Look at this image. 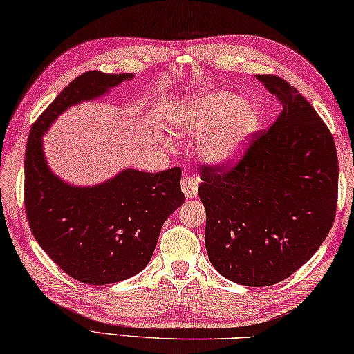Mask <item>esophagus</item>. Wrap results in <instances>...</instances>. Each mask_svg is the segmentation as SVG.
<instances>
[{
  "label": "esophagus",
  "mask_w": 354,
  "mask_h": 354,
  "mask_svg": "<svg viewBox=\"0 0 354 354\" xmlns=\"http://www.w3.org/2000/svg\"><path fill=\"white\" fill-rule=\"evenodd\" d=\"M182 189L187 198H196L199 191V180L191 176H185L182 178Z\"/></svg>",
  "instance_id": "esophagus-1"
}]
</instances>
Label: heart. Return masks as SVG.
Returning <instances> with one entry per match:
<instances>
[{"label":"heart","instance_id":"1","mask_svg":"<svg viewBox=\"0 0 354 354\" xmlns=\"http://www.w3.org/2000/svg\"><path fill=\"white\" fill-rule=\"evenodd\" d=\"M174 129L191 139H205L201 155L210 163L224 165L239 158L246 141L259 125V113L245 106L230 92L193 98L169 115Z\"/></svg>","mask_w":354,"mask_h":354}]
</instances>
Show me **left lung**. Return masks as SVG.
Instances as JSON below:
<instances>
[{
	"label": "left lung",
	"instance_id": "obj_1",
	"mask_svg": "<svg viewBox=\"0 0 354 354\" xmlns=\"http://www.w3.org/2000/svg\"><path fill=\"white\" fill-rule=\"evenodd\" d=\"M282 113L239 160L201 166L205 248L218 273L248 287L292 276L314 256L337 210L339 160L314 106L277 75H257Z\"/></svg>",
	"mask_w": 354,
	"mask_h": 354
}]
</instances>
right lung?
I'll return each instance as SVG.
<instances>
[{
	"label": "right lung",
	"instance_id": "right-lung-1",
	"mask_svg": "<svg viewBox=\"0 0 354 354\" xmlns=\"http://www.w3.org/2000/svg\"><path fill=\"white\" fill-rule=\"evenodd\" d=\"M130 78L80 75L36 119L26 142L25 212L34 239L64 273L92 286L129 279L149 263L161 225L185 201L182 169H127L98 187L75 188L51 174L40 138L64 109Z\"/></svg>",
	"mask_w": 354,
	"mask_h": 354
}]
</instances>
